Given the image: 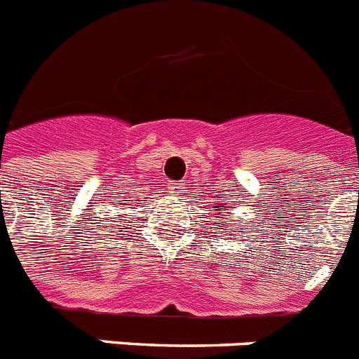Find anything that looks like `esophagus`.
<instances>
[{
	"label": "esophagus",
	"mask_w": 359,
	"mask_h": 359,
	"mask_svg": "<svg viewBox=\"0 0 359 359\" xmlns=\"http://www.w3.org/2000/svg\"><path fill=\"white\" fill-rule=\"evenodd\" d=\"M168 187H170L173 193H177V191H180V189H184V182H179V180H172V182L168 184Z\"/></svg>",
	"instance_id": "esophagus-1"
}]
</instances>
